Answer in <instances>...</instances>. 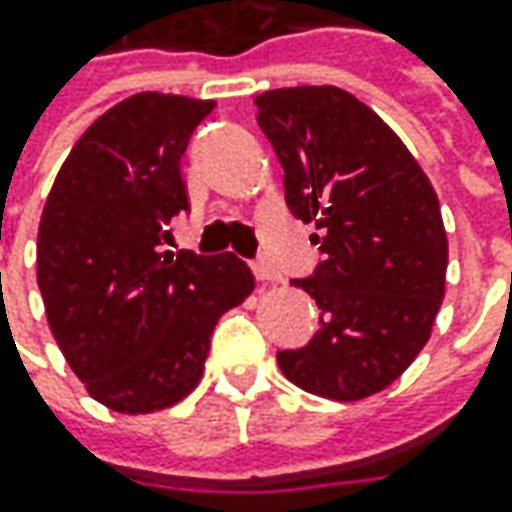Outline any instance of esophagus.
I'll use <instances>...</instances> for the list:
<instances>
[{
	"label": "esophagus",
	"instance_id": "obj_1",
	"mask_svg": "<svg viewBox=\"0 0 512 512\" xmlns=\"http://www.w3.org/2000/svg\"><path fill=\"white\" fill-rule=\"evenodd\" d=\"M253 273H256V279H259V282H282L279 270L270 265V262H265V259L253 262Z\"/></svg>",
	"mask_w": 512,
	"mask_h": 512
}]
</instances>
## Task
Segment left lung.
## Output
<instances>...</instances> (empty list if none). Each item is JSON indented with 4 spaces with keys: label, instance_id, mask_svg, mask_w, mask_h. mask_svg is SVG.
I'll return each instance as SVG.
<instances>
[{
    "label": "left lung",
    "instance_id": "left-lung-1",
    "mask_svg": "<svg viewBox=\"0 0 512 512\" xmlns=\"http://www.w3.org/2000/svg\"><path fill=\"white\" fill-rule=\"evenodd\" d=\"M259 128L285 168V202L313 222L322 262L293 279L319 305V330L276 362L307 393L359 402L419 356L444 299L447 233L413 153L333 85L256 96Z\"/></svg>",
    "mask_w": 512,
    "mask_h": 512
}]
</instances>
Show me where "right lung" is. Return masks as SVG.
<instances>
[{"label":"right lung","mask_w":512,"mask_h":512,"mask_svg":"<svg viewBox=\"0 0 512 512\" xmlns=\"http://www.w3.org/2000/svg\"><path fill=\"white\" fill-rule=\"evenodd\" d=\"M216 102L136 93L73 145L36 239V282L70 370L116 413L182 402L205 373L210 333L253 290L233 253L162 250L190 210L182 156Z\"/></svg>","instance_id":"add662e5"}]
</instances>
